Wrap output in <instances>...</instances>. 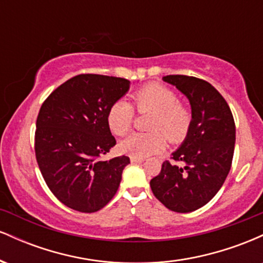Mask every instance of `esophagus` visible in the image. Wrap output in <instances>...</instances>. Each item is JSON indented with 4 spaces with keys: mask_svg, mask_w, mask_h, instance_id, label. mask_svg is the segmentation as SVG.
Wrapping results in <instances>:
<instances>
[{
    "mask_svg": "<svg viewBox=\"0 0 263 263\" xmlns=\"http://www.w3.org/2000/svg\"><path fill=\"white\" fill-rule=\"evenodd\" d=\"M143 159L142 158H137V157H131V163H142Z\"/></svg>",
    "mask_w": 263,
    "mask_h": 263,
    "instance_id": "1",
    "label": "esophagus"
}]
</instances>
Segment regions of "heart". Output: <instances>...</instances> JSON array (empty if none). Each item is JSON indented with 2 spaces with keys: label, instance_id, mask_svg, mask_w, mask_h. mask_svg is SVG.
<instances>
[{
  "label": "heart",
  "instance_id": "heart-1",
  "mask_svg": "<svg viewBox=\"0 0 263 263\" xmlns=\"http://www.w3.org/2000/svg\"><path fill=\"white\" fill-rule=\"evenodd\" d=\"M132 100L140 112H155L149 127L153 131L129 135L120 143L122 152L137 158H147L162 152L167 146L168 138L172 142H180L188 135L192 114L168 86L157 83L147 84L132 95ZM134 116V107L127 100L116 101L108 110V127L115 135H126L131 128Z\"/></svg>",
  "mask_w": 263,
  "mask_h": 263
}]
</instances>
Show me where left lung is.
<instances>
[{"instance_id":"obj_1","label":"left lung","mask_w":263,"mask_h":263,"mask_svg":"<svg viewBox=\"0 0 263 263\" xmlns=\"http://www.w3.org/2000/svg\"><path fill=\"white\" fill-rule=\"evenodd\" d=\"M163 81L188 99L192 123L182 144L172 153L183 167L164 162L149 185L165 208L190 213L209 203L224 184L234 157L236 128L228 102L208 81L186 75H167Z\"/></svg>"}]
</instances>
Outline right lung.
<instances>
[{
	"label": "right lung",
	"mask_w": 263,
	"mask_h": 263,
	"mask_svg": "<svg viewBox=\"0 0 263 263\" xmlns=\"http://www.w3.org/2000/svg\"><path fill=\"white\" fill-rule=\"evenodd\" d=\"M128 90L129 81L122 78L77 75L57 87L39 110L35 158L48 188L70 209L95 213L119 189L128 157L98 158L116 144L107 114Z\"/></svg>",
	"instance_id": "obj_1"
}]
</instances>
